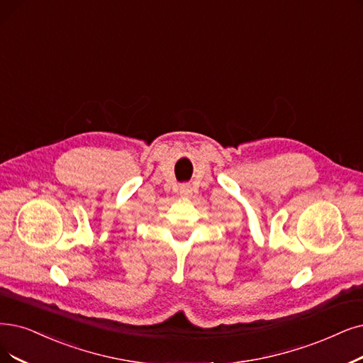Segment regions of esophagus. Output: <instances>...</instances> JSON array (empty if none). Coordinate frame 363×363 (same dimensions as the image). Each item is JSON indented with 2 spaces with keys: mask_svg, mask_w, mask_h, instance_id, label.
<instances>
[{
  "mask_svg": "<svg viewBox=\"0 0 363 363\" xmlns=\"http://www.w3.org/2000/svg\"><path fill=\"white\" fill-rule=\"evenodd\" d=\"M192 192V187L189 184H182L180 186V195L182 196H189Z\"/></svg>",
  "mask_w": 363,
  "mask_h": 363,
  "instance_id": "34e87169",
  "label": "esophagus"
}]
</instances>
